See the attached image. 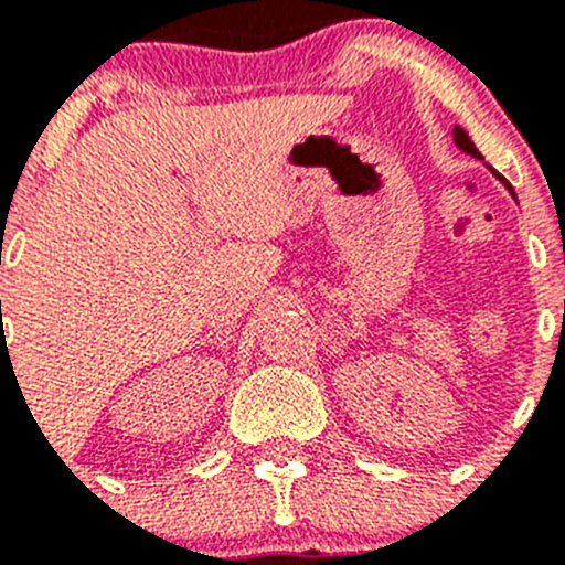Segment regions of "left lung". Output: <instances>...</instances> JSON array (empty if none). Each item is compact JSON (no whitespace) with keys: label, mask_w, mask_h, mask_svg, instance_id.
I'll list each match as a JSON object with an SVG mask.
<instances>
[{"label":"left lung","mask_w":565,"mask_h":565,"mask_svg":"<svg viewBox=\"0 0 565 565\" xmlns=\"http://www.w3.org/2000/svg\"><path fill=\"white\" fill-rule=\"evenodd\" d=\"M452 138H456L458 149H463V152H469V154H476V158H481V152H478V149H476V143L469 141V135L463 132L461 127L452 129ZM498 178H501V174H498ZM501 181H503V178H501ZM503 183H507V181H503ZM507 186H509V183H507ZM509 192H512V186H509Z\"/></svg>","instance_id":"obj_1"}]
</instances>
